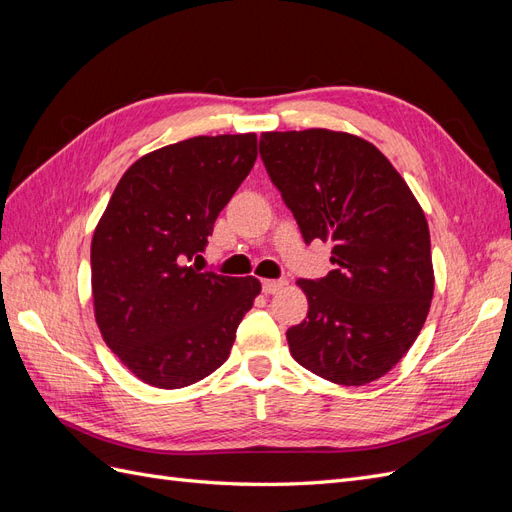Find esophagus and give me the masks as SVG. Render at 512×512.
<instances>
[{"label": "esophagus", "mask_w": 512, "mask_h": 512, "mask_svg": "<svg viewBox=\"0 0 512 512\" xmlns=\"http://www.w3.org/2000/svg\"><path fill=\"white\" fill-rule=\"evenodd\" d=\"M284 280H265L262 282V292L265 294H275V292H280L282 288H284Z\"/></svg>", "instance_id": "esophagus-1"}]
</instances>
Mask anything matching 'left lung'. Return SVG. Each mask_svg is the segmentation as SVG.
<instances>
[{"label": "left lung", "instance_id": "obj_1", "mask_svg": "<svg viewBox=\"0 0 512 512\" xmlns=\"http://www.w3.org/2000/svg\"><path fill=\"white\" fill-rule=\"evenodd\" d=\"M260 158L305 243H331L337 265L299 280L307 318L288 329L292 359L316 376L363 386L404 359L433 297L425 213L384 153L327 128L262 132Z\"/></svg>", "mask_w": 512, "mask_h": 512}]
</instances>
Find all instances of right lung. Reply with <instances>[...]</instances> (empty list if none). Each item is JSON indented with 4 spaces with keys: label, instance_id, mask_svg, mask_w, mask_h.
Wrapping results in <instances>:
<instances>
[{
    "label": "right lung",
    "instance_id": "add662e5",
    "mask_svg": "<svg viewBox=\"0 0 512 512\" xmlns=\"http://www.w3.org/2000/svg\"><path fill=\"white\" fill-rule=\"evenodd\" d=\"M258 138L194 136L138 158L91 239V294L106 346L158 389L218 369L260 294L256 277L200 273L213 224L256 162Z\"/></svg>",
    "mask_w": 512,
    "mask_h": 512
}]
</instances>
